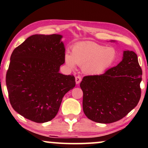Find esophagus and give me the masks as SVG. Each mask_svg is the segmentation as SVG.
I'll use <instances>...</instances> for the list:
<instances>
[{"label":"esophagus","mask_w":148,"mask_h":148,"mask_svg":"<svg viewBox=\"0 0 148 148\" xmlns=\"http://www.w3.org/2000/svg\"><path fill=\"white\" fill-rule=\"evenodd\" d=\"M81 81H82V78H81V77H79V76L75 77V82L77 84H79V83L81 82Z\"/></svg>","instance_id":"34e87169"}]
</instances>
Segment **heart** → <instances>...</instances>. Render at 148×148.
Masks as SVG:
<instances>
[{
	"label": "heart",
	"mask_w": 148,
	"mask_h": 148,
	"mask_svg": "<svg viewBox=\"0 0 148 148\" xmlns=\"http://www.w3.org/2000/svg\"><path fill=\"white\" fill-rule=\"evenodd\" d=\"M117 56L114 47H106L94 42H82L75 44L71 54L64 55L66 64L71 69L76 64L82 66V71L89 75H100L114 65Z\"/></svg>",
	"instance_id": "obj_1"
}]
</instances>
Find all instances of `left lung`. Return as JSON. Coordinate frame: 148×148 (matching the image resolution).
<instances>
[{"mask_svg": "<svg viewBox=\"0 0 148 148\" xmlns=\"http://www.w3.org/2000/svg\"><path fill=\"white\" fill-rule=\"evenodd\" d=\"M141 75L137 54L125 50L122 60L116 66L100 75L84 77L80 87L84 93L83 110L86 116L105 124L125 117L140 99Z\"/></svg>", "mask_w": 148, "mask_h": 148, "instance_id": "8db88e82", "label": "left lung"}]
</instances>
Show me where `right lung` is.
Returning a JSON list of instances; mask_svg holds the SVG:
<instances>
[{
	"instance_id": "obj_1",
	"label": "right lung",
	"mask_w": 148,
	"mask_h": 148,
	"mask_svg": "<svg viewBox=\"0 0 148 148\" xmlns=\"http://www.w3.org/2000/svg\"><path fill=\"white\" fill-rule=\"evenodd\" d=\"M59 34H35L15 48L6 84L10 103L17 113L43 123L58 112L62 98L75 86L73 75L59 73L65 48Z\"/></svg>"
}]
</instances>
